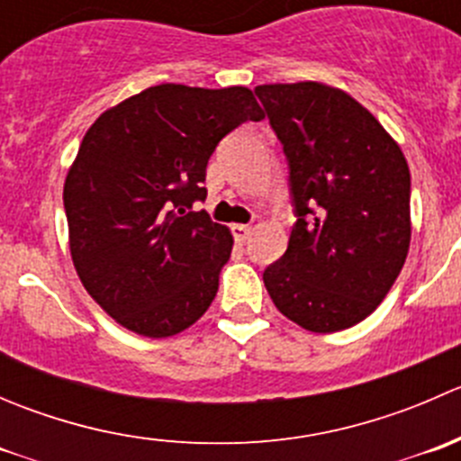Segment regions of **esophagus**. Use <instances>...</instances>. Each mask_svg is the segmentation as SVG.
<instances>
[{
	"mask_svg": "<svg viewBox=\"0 0 461 461\" xmlns=\"http://www.w3.org/2000/svg\"><path fill=\"white\" fill-rule=\"evenodd\" d=\"M231 234H234V239L239 240V243H245V240L249 239V234H252V227L249 225H231Z\"/></svg>",
	"mask_w": 461,
	"mask_h": 461,
	"instance_id": "34e87169",
	"label": "esophagus"
}]
</instances>
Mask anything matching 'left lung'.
Masks as SVG:
<instances>
[{"instance_id":"8db88e82","label":"left lung","mask_w":461,"mask_h":461,"mask_svg":"<svg viewBox=\"0 0 461 461\" xmlns=\"http://www.w3.org/2000/svg\"><path fill=\"white\" fill-rule=\"evenodd\" d=\"M290 165L296 222L263 272L278 312L310 332L373 314L411 248V171L379 120L321 82L254 88Z\"/></svg>"}]
</instances>
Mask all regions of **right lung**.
Returning a JSON list of instances; mask_svg holds the SVG:
<instances>
[{"label":"right lung","mask_w":461,"mask_h":461,"mask_svg":"<svg viewBox=\"0 0 461 461\" xmlns=\"http://www.w3.org/2000/svg\"><path fill=\"white\" fill-rule=\"evenodd\" d=\"M265 113L248 86L158 85L88 127L64 183L68 248L82 285L109 317L151 339L207 312L231 231L192 212L209 156Z\"/></svg>","instance_id":"obj_1"}]
</instances>
